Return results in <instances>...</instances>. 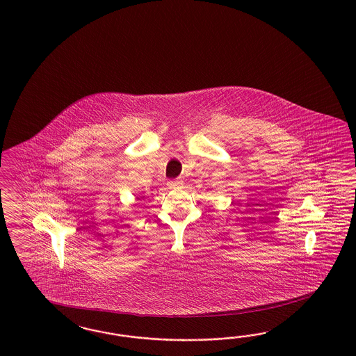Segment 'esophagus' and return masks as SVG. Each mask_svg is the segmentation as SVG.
Returning a JSON list of instances; mask_svg holds the SVG:
<instances>
[{"label": "esophagus", "mask_w": 356, "mask_h": 356, "mask_svg": "<svg viewBox=\"0 0 356 356\" xmlns=\"http://www.w3.org/2000/svg\"><path fill=\"white\" fill-rule=\"evenodd\" d=\"M168 185H170L171 188H177V186L181 185V180H173V181H170Z\"/></svg>", "instance_id": "1"}]
</instances>
